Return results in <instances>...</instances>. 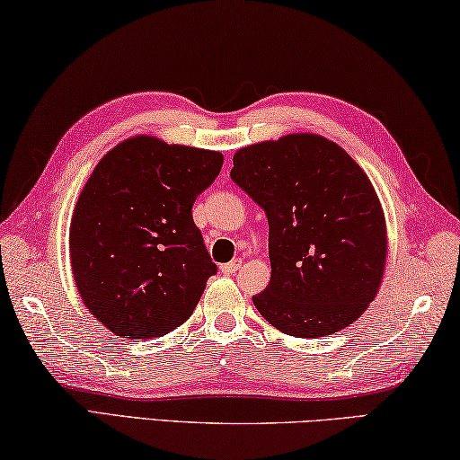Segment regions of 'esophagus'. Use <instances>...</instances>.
<instances>
[{
	"mask_svg": "<svg viewBox=\"0 0 460 460\" xmlns=\"http://www.w3.org/2000/svg\"><path fill=\"white\" fill-rule=\"evenodd\" d=\"M240 269H243V259H234V261L226 262V264H222V267H220V270L224 272V275H234V272L240 270Z\"/></svg>",
	"mask_w": 460,
	"mask_h": 460,
	"instance_id": "1",
	"label": "esophagus"
}]
</instances>
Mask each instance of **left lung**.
<instances>
[{"mask_svg":"<svg viewBox=\"0 0 460 460\" xmlns=\"http://www.w3.org/2000/svg\"><path fill=\"white\" fill-rule=\"evenodd\" d=\"M232 181L269 220L270 283L254 307L293 337L337 333L380 288L388 238L372 181L340 145L313 133L236 151Z\"/></svg>","mask_w":460,"mask_h":460,"instance_id":"obj_1","label":"left lung"}]
</instances>
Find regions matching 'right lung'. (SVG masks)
Wrapping results in <instances>:
<instances>
[{
	"label": "right lung",
	"instance_id": "add662e5",
	"mask_svg": "<svg viewBox=\"0 0 460 460\" xmlns=\"http://www.w3.org/2000/svg\"><path fill=\"white\" fill-rule=\"evenodd\" d=\"M222 153L131 137L104 155L70 222L72 275L86 309L115 335L161 337L188 321L216 275L191 206Z\"/></svg>",
	"mask_w": 460,
	"mask_h": 460
}]
</instances>
